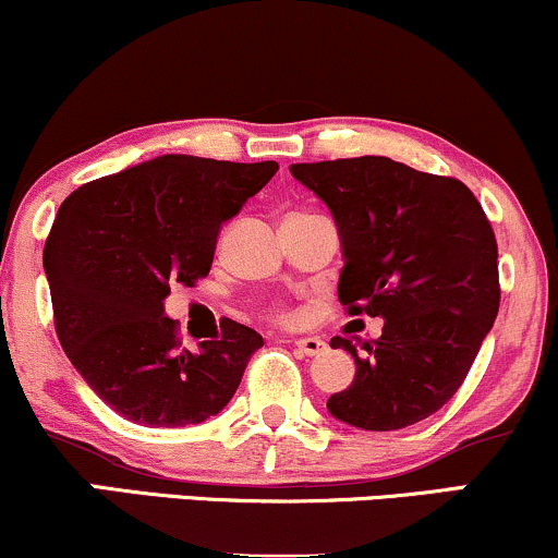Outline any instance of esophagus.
Wrapping results in <instances>:
<instances>
[{
	"label": "esophagus",
	"mask_w": 558,
	"mask_h": 558,
	"mask_svg": "<svg viewBox=\"0 0 558 558\" xmlns=\"http://www.w3.org/2000/svg\"><path fill=\"white\" fill-rule=\"evenodd\" d=\"M293 345H296V351L301 355H319V353H325V348H327V343L322 338H299V340H293Z\"/></svg>",
	"instance_id": "esophagus-1"
}]
</instances>
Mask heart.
I'll list each match as a JSON object with an SVG mask.
<instances>
[{
  "label": "heart",
  "instance_id": "obj_1",
  "mask_svg": "<svg viewBox=\"0 0 558 558\" xmlns=\"http://www.w3.org/2000/svg\"><path fill=\"white\" fill-rule=\"evenodd\" d=\"M275 319H288L286 308H275Z\"/></svg>",
  "mask_w": 558,
  "mask_h": 558
}]
</instances>
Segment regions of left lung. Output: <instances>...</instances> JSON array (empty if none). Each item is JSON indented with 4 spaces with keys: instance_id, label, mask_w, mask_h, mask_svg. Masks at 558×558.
Returning a JSON list of instances; mask_svg holds the SVG:
<instances>
[{
    "instance_id": "left-lung-1",
    "label": "left lung",
    "mask_w": 558,
    "mask_h": 558,
    "mask_svg": "<svg viewBox=\"0 0 558 558\" xmlns=\"http://www.w3.org/2000/svg\"><path fill=\"white\" fill-rule=\"evenodd\" d=\"M291 173L332 210L343 244L338 299L351 317H381L355 379L335 392V418L395 432L428 418L458 392L499 312L496 236L460 179L361 156L293 163Z\"/></svg>"
}]
</instances>
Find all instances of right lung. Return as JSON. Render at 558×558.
<instances>
[{"label": "right lung", "instance_id": "1", "mask_svg": "<svg viewBox=\"0 0 558 558\" xmlns=\"http://www.w3.org/2000/svg\"><path fill=\"white\" fill-rule=\"evenodd\" d=\"M275 171V160L160 156L87 181L59 207L44 246L57 338L126 421L203 424L236 392L262 335L220 319L215 338L186 351L163 301L210 272L220 226Z\"/></svg>", "mask_w": 558, "mask_h": 558}]
</instances>
